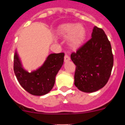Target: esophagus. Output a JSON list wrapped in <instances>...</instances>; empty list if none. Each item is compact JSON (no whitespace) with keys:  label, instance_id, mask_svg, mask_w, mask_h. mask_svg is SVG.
I'll return each instance as SVG.
<instances>
[{"label":"esophagus","instance_id":"obj_1","mask_svg":"<svg viewBox=\"0 0 125 125\" xmlns=\"http://www.w3.org/2000/svg\"><path fill=\"white\" fill-rule=\"evenodd\" d=\"M70 61V57L68 54H65L64 56V62H68Z\"/></svg>","mask_w":125,"mask_h":125}]
</instances>
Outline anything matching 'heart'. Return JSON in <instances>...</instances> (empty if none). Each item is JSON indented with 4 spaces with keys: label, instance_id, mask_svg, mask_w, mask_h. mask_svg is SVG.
Returning a JSON list of instances; mask_svg holds the SVG:
<instances>
[{
    "label": "heart",
    "instance_id": "1",
    "mask_svg": "<svg viewBox=\"0 0 125 125\" xmlns=\"http://www.w3.org/2000/svg\"><path fill=\"white\" fill-rule=\"evenodd\" d=\"M59 36L62 37H68V45L71 48H77L83 43L86 31L82 24L67 23L60 25L57 29Z\"/></svg>",
    "mask_w": 125,
    "mask_h": 125
}]
</instances>
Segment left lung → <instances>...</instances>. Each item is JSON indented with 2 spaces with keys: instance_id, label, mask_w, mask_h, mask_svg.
Masks as SVG:
<instances>
[{
  "instance_id": "obj_1",
  "label": "left lung",
  "mask_w": 125,
  "mask_h": 125,
  "mask_svg": "<svg viewBox=\"0 0 125 125\" xmlns=\"http://www.w3.org/2000/svg\"><path fill=\"white\" fill-rule=\"evenodd\" d=\"M76 65L74 84L81 91L93 93L103 88L113 66L110 42L103 30L93 28L91 38L71 55Z\"/></svg>"
}]
</instances>
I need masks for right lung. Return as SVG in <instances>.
<instances>
[{
    "label": "right lung",
    "mask_w": 125,
    "mask_h": 125,
    "mask_svg": "<svg viewBox=\"0 0 125 125\" xmlns=\"http://www.w3.org/2000/svg\"><path fill=\"white\" fill-rule=\"evenodd\" d=\"M64 53L51 54L42 66L28 72L23 68L17 51L14 56V71L21 86L29 93L42 96L52 89L55 78L63 64Z\"/></svg>",
    "instance_id": "right-lung-1"
}]
</instances>
